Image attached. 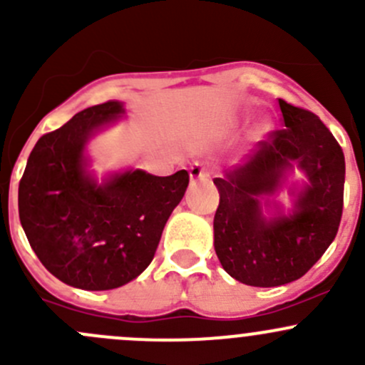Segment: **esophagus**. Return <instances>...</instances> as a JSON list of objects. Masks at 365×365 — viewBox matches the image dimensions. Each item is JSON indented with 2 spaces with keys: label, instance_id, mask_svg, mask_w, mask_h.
<instances>
[{
  "label": "esophagus",
  "instance_id": "esophagus-1",
  "mask_svg": "<svg viewBox=\"0 0 365 365\" xmlns=\"http://www.w3.org/2000/svg\"><path fill=\"white\" fill-rule=\"evenodd\" d=\"M190 180H205L206 176L210 175L208 168L203 164V162H194L192 165H190Z\"/></svg>",
  "mask_w": 365,
  "mask_h": 365
}]
</instances>
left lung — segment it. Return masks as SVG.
Wrapping results in <instances>:
<instances>
[{
	"label": "left lung",
	"mask_w": 365,
	"mask_h": 365,
	"mask_svg": "<svg viewBox=\"0 0 365 365\" xmlns=\"http://www.w3.org/2000/svg\"><path fill=\"white\" fill-rule=\"evenodd\" d=\"M279 108L286 128L270 132L245 164L213 180L220 196L213 217L217 257L231 277L257 288L307 274L336 238L342 215L346 165L339 143L314 113L282 98ZM295 165L308 180L290 186L294 206L286 214L273 196Z\"/></svg>",
	"instance_id": "obj_1"
}]
</instances>
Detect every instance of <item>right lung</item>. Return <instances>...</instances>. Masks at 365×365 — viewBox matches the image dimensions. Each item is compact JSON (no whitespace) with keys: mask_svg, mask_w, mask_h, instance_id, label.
Segmentation results:
<instances>
[{"mask_svg":"<svg viewBox=\"0 0 365 365\" xmlns=\"http://www.w3.org/2000/svg\"><path fill=\"white\" fill-rule=\"evenodd\" d=\"M123 113L121 102L109 101L42 135L19 182V219L31 249L54 277L86 292L120 288L146 270L189 185L185 169L95 178L88 141Z\"/></svg>","mask_w":365,"mask_h":365,"instance_id":"right-lung-1","label":"right lung"}]
</instances>
